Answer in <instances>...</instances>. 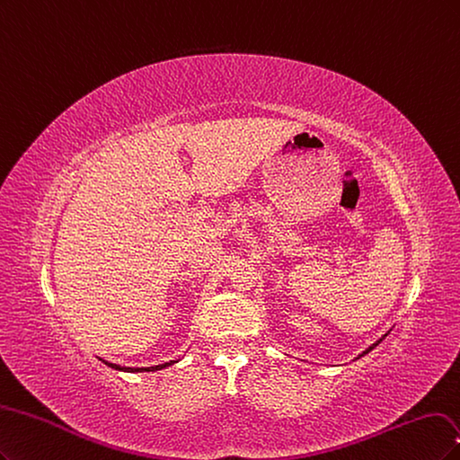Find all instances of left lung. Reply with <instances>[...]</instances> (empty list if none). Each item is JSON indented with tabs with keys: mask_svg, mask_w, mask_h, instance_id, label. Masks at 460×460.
I'll return each mask as SVG.
<instances>
[{
	"mask_svg": "<svg viewBox=\"0 0 460 460\" xmlns=\"http://www.w3.org/2000/svg\"><path fill=\"white\" fill-rule=\"evenodd\" d=\"M384 336H386V334H384ZM384 336H382V338H380V340H378V342H375V344H373V346H368V348H367V349H365V351H363V353H361V355H359V358H363V355H367V353H368V351H370V349H375V348H376V346H378V344H380V342H382V340H384ZM359 358H358V359H359Z\"/></svg>",
	"mask_w": 460,
	"mask_h": 460,
	"instance_id": "obj_1",
	"label": "left lung"
}]
</instances>
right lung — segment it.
Returning <instances> with one entry per match:
<instances>
[{"label":"right lung","mask_w":460,"mask_h":460,"mask_svg":"<svg viewBox=\"0 0 460 460\" xmlns=\"http://www.w3.org/2000/svg\"><path fill=\"white\" fill-rule=\"evenodd\" d=\"M105 365H109L111 368H116V370H126V373H151V370H160V368H166L177 361H170V363H164V365H155V367H120V365H114V363H109L105 359H101Z\"/></svg>","instance_id":"right-lung-1"}]
</instances>
